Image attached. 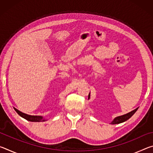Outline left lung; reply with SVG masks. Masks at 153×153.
I'll return each instance as SVG.
<instances>
[{
	"label": "left lung",
	"instance_id": "8db88e82",
	"mask_svg": "<svg viewBox=\"0 0 153 153\" xmlns=\"http://www.w3.org/2000/svg\"><path fill=\"white\" fill-rule=\"evenodd\" d=\"M90 93H89V94H88V99H90ZM138 107L136 108V109L131 111V112L125 114V115H121V116H118V117H116L115 118H114V120L112 121H111V124H119V123H123V122H124V121H127L128 120H129V119L130 118L131 116H132L136 112V111L138 110Z\"/></svg>",
	"mask_w": 153,
	"mask_h": 153
}]
</instances>
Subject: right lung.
Returning <instances> with one entry per match:
<instances>
[{
  "instance_id": "1",
  "label": "right lung",
  "mask_w": 153,
  "mask_h": 153,
  "mask_svg": "<svg viewBox=\"0 0 153 153\" xmlns=\"http://www.w3.org/2000/svg\"><path fill=\"white\" fill-rule=\"evenodd\" d=\"M14 108L15 111L18 113V115H19L21 117L25 119V120L29 121H32V122H42V121H45L47 120L43 117V116L41 115H27L26 113H22V111H19L16 108Z\"/></svg>"
}]
</instances>
